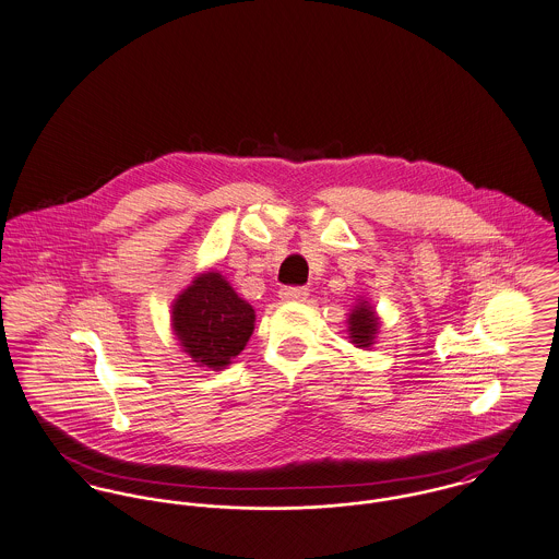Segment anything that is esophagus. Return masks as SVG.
Instances as JSON below:
<instances>
[{
	"label": "esophagus",
	"mask_w": 559,
	"mask_h": 559,
	"mask_svg": "<svg viewBox=\"0 0 559 559\" xmlns=\"http://www.w3.org/2000/svg\"><path fill=\"white\" fill-rule=\"evenodd\" d=\"M309 298L307 287H283L281 289V300L285 302H305Z\"/></svg>",
	"instance_id": "obj_1"
}]
</instances>
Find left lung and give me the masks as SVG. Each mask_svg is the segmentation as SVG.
<instances>
[{"mask_svg": "<svg viewBox=\"0 0 559 559\" xmlns=\"http://www.w3.org/2000/svg\"><path fill=\"white\" fill-rule=\"evenodd\" d=\"M377 330H379V317L374 314V309L367 300H360L356 305V309L349 312V319H347L349 341L362 349L371 347L374 336H377Z\"/></svg>", "mask_w": 559, "mask_h": 559, "instance_id": "left-lung-1", "label": "left lung"}]
</instances>
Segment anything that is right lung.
Returning a JSON list of instances; mask_svg holds the SVG:
<instances>
[{"mask_svg":"<svg viewBox=\"0 0 559 559\" xmlns=\"http://www.w3.org/2000/svg\"><path fill=\"white\" fill-rule=\"evenodd\" d=\"M171 321L192 362L221 371L247 347L254 310L218 272H205L178 296Z\"/></svg>","mask_w":559,"mask_h":559,"instance_id":"1","label":"right lung"}]
</instances>
